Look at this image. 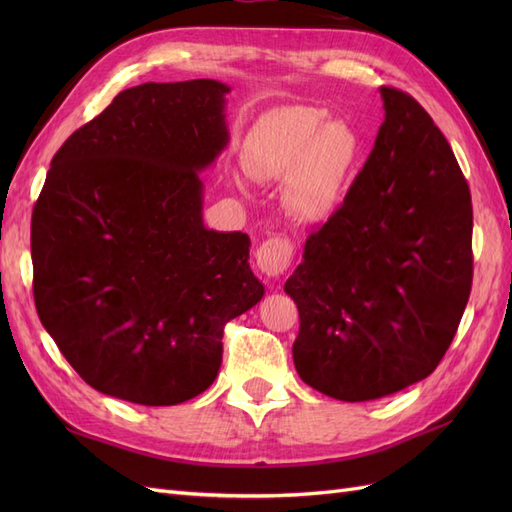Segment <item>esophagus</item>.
<instances>
[{"label":"esophagus","mask_w":512,"mask_h":512,"mask_svg":"<svg viewBox=\"0 0 512 512\" xmlns=\"http://www.w3.org/2000/svg\"><path fill=\"white\" fill-rule=\"evenodd\" d=\"M256 265L267 277H280L292 265V245L286 239L273 237L258 247Z\"/></svg>","instance_id":"1"}]
</instances>
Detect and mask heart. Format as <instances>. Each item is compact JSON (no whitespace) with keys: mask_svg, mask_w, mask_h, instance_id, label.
Wrapping results in <instances>:
<instances>
[{"mask_svg":"<svg viewBox=\"0 0 512 512\" xmlns=\"http://www.w3.org/2000/svg\"><path fill=\"white\" fill-rule=\"evenodd\" d=\"M318 106H280L262 115L245 138L243 166L258 181L288 180V203L305 220L329 218L359 156V136L346 121H327ZM237 190L243 177H232Z\"/></svg>","mask_w":512,"mask_h":512,"instance_id":"heart-1","label":"heart"}]
</instances>
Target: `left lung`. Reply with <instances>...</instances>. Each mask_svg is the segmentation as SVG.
Listing matches in <instances>:
<instances>
[{"instance_id":"obj_1","label":"left lung","mask_w":512,"mask_h":512,"mask_svg":"<svg viewBox=\"0 0 512 512\" xmlns=\"http://www.w3.org/2000/svg\"><path fill=\"white\" fill-rule=\"evenodd\" d=\"M380 96L371 156L284 286L301 318L297 374L339 401L427 378L472 288V198L455 153L412 96Z\"/></svg>"}]
</instances>
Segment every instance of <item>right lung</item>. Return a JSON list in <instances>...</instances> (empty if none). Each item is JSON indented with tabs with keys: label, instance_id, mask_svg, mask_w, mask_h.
Here are the masks:
<instances>
[{
	"label": "right lung",
	"instance_id": "obj_1",
	"mask_svg": "<svg viewBox=\"0 0 512 512\" xmlns=\"http://www.w3.org/2000/svg\"><path fill=\"white\" fill-rule=\"evenodd\" d=\"M213 79L130 87L61 145L32 215L34 299L96 391L175 406L207 391L224 324L265 286L250 237L203 222L207 170L228 145Z\"/></svg>",
	"mask_w": 512,
	"mask_h": 512
}]
</instances>
